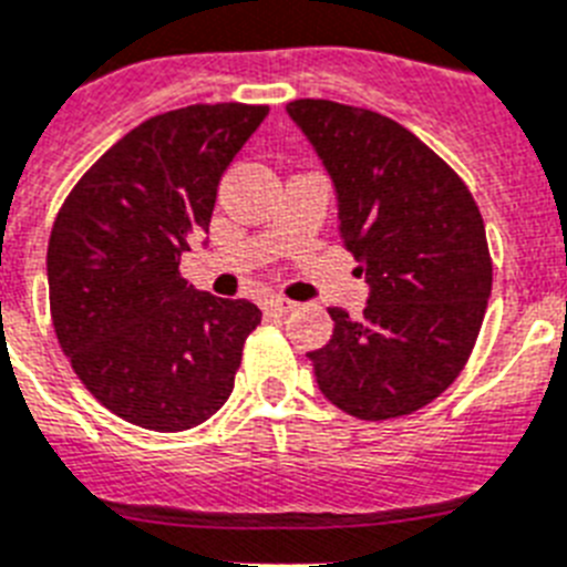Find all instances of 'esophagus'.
<instances>
[{
    "instance_id": "esophagus-1",
    "label": "esophagus",
    "mask_w": 567,
    "mask_h": 567,
    "mask_svg": "<svg viewBox=\"0 0 567 567\" xmlns=\"http://www.w3.org/2000/svg\"><path fill=\"white\" fill-rule=\"evenodd\" d=\"M292 307L295 303L287 301V298H280V295H269V298H266V310L275 312V316H287Z\"/></svg>"
}]
</instances>
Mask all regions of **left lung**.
Listing matches in <instances>:
<instances>
[{"instance_id":"obj_1","label":"left lung","mask_w":567,"mask_h":567,"mask_svg":"<svg viewBox=\"0 0 567 567\" xmlns=\"http://www.w3.org/2000/svg\"><path fill=\"white\" fill-rule=\"evenodd\" d=\"M339 205V237L368 284L362 318L327 307L333 336L310 350L327 400L391 420L441 396L470 359L493 264L481 210L452 167L396 121L336 101H292Z\"/></svg>"}]
</instances>
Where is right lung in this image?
Here are the masks:
<instances>
[{
  "label": "right lung",
  "instance_id": "add662e5",
  "mask_svg": "<svg viewBox=\"0 0 567 567\" xmlns=\"http://www.w3.org/2000/svg\"><path fill=\"white\" fill-rule=\"evenodd\" d=\"M269 106L196 104L144 121L89 167L49 240L60 348L126 423L185 432L223 409L260 310L188 287L223 173ZM205 246V240H203Z\"/></svg>",
  "mask_w": 567,
  "mask_h": 567
}]
</instances>
